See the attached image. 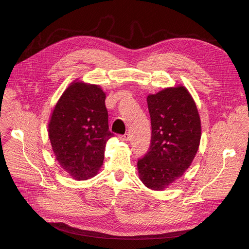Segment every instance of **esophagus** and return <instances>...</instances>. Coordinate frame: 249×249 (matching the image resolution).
<instances>
[{
	"instance_id": "34e87169",
	"label": "esophagus",
	"mask_w": 249,
	"mask_h": 249,
	"mask_svg": "<svg viewBox=\"0 0 249 249\" xmlns=\"http://www.w3.org/2000/svg\"><path fill=\"white\" fill-rule=\"evenodd\" d=\"M129 138H130V135H129L128 133L124 134V135L121 137V139H122V140H124V141H128V140H129Z\"/></svg>"
}]
</instances>
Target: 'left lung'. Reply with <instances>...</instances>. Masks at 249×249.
I'll return each mask as SVG.
<instances>
[{
    "instance_id": "1",
    "label": "left lung",
    "mask_w": 249,
    "mask_h": 249,
    "mask_svg": "<svg viewBox=\"0 0 249 249\" xmlns=\"http://www.w3.org/2000/svg\"><path fill=\"white\" fill-rule=\"evenodd\" d=\"M152 122L151 146L138 160L141 181L162 191L183 175L200 145L201 120L196 103L184 86L165 88L147 97Z\"/></svg>"
}]
</instances>
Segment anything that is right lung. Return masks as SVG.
Returning <instances> with one entry per match:
<instances>
[{"instance_id": "1", "label": "right lung", "mask_w": 249, "mask_h": 249, "mask_svg": "<svg viewBox=\"0 0 249 249\" xmlns=\"http://www.w3.org/2000/svg\"><path fill=\"white\" fill-rule=\"evenodd\" d=\"M106 94L98 85L78 79L71 83L55 104L48 136L55 159L76 180L95 176L102 166L108 129Z\"/></svg>"}]
</instances>
